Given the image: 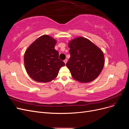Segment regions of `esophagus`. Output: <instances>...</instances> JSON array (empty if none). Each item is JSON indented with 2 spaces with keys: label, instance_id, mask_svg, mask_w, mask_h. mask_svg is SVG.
Segmentation results:
<instances>
[{
  "label": "esophagus",
  "instance_id": "34e87169",
  "mask_svg": "<svg viewBox=\"0 0 129 129\" xmlns=\"http://www.w3.org/2000/svg\"><path fill=\"white\" fill-rule=\"evenodd\" d=\"M63 61H64V63L66 64V63H67V59H65Z\"/></svg>",
  "mask_w": 129,
  "mask_h": 129
}]
</instances>
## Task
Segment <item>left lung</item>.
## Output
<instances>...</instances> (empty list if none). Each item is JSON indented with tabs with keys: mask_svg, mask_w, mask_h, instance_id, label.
<instances>
[{
	"mask_svg": "<svg viewBox=\"0 0 129 129\" xmlns=\"http://www.w3.org/2000/svg\"><path fill=\"white\" fill-rule=\"evenodd\" d=\"M71 57L66 66L74 80L81 83H88L95 80L104 65V54L91 41L82 37L69 41Z\"/></svg>",
	"mask_w": 129,
	"mask_h": 129,
	"instance_id": "8db88e82",
	"label": "left lung"
}]
</instances>
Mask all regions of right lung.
Segmentation results:
<instances>
[{
  "label": "right lung",
  "mask_w": 129,
  "mask_h": 129,
  "mask_svg": "<svg viewBox=\"0 0 129 129\" xmlns=\"http://www.w3.org/2000/svg\"><path fill=\"white\" fill-rule=\"evenodd\" d=\"M56 40L48 35H43L31 44L24 54L26 72L32 79L46 83L55 79L59 69L65 66L58 58L54 47Z\"/></svg>",
  "instance_id": "1"
}]
</instances>
